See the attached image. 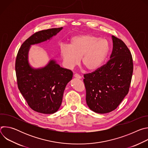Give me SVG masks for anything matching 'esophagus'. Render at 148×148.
<instances>
[{
	"instance_id": "34e87169",
	"label": "esophagus",
	"mask_w": 148,
	"mask_h": 148,
	"mask_svg": "<svg viewBox=\"0 0 148 148\" xmlns=\"http://www.w3.org/2000/svg\"><path fill=\"white\" fill-rule=\"evenodd\" d=\"M74 77L75 78H78V79H81V77L79 75H78V74H75L74 75Z\"/></svg>"
}]
</instances>
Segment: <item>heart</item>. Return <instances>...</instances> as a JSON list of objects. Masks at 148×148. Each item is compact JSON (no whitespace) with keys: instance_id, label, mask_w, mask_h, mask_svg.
Returning <instances> with one entry per match:
<instances>
[{"instance_id":"b5f03b06","label":"heart","mask_w":148,"mask_h":148,"mask_svg":"<svg viewBox=\"0 0 148 148\" xmlns=\"http://www.w3.org/2000/svg\"><path fill=\"white\" fill-rule=\"evenodd\" d=\"M109 51L108 41L91 34L73 37L69 45L60 47V54L66 68L72 69L78 65L80 58L82 64L88 71L98 69Z\"/></svg>"}]
</instances>
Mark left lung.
Here are the masks:
<instances>
[{
    "instance_id": "obj_1",
    "label": "left lung",
    "mask_w": 148,
    "mask_h": 148,
    "mask_svg": "<svg viewBox=\"0 0 148 148\" xmlns=\"http://www.w3.org/2000/svg\"><path fill=\"white\" fill-rule=\"evenodd\" d=\"M113 49L106 64L84 75L86 102L91 110L106 114L115 110L128 94L133 73L131 53L123 42L112 36Z\"/></svg>"
}]
</instances>
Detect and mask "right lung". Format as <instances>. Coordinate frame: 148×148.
I'll list each match as a JSON object with an SVG mask.
<instances>
[{
  "mask_svg": "<svg viewBox=\"0 0 148 148\" xmlns=\"http://www.w3.org/2000/svg\"><path fill=\"white\" fill-rule=\"evenodd\" d=\"M62 27L38 32L27 38L20 48L16 60L15 70L18 88L34 111L52 114L60 108L67 84L72 79L73 72L62 68L54 59L45 67L35 69L29 62L32 45L50 40Z\"/></svg>",
  "mask_w": 148,
  "mask_h": 148,
  "instance_id": "add662e5",
  "label": "right lung"
}]
</instances>
